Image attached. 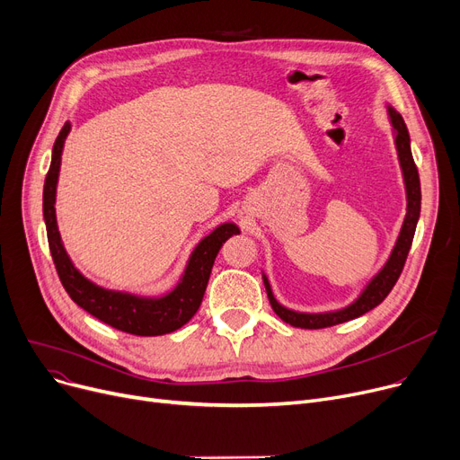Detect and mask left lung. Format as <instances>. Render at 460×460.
I'll list each match as a JSON object with an SVG mask.
<instances>
[{
    "instance_id": "1",
    "label": "left lung",
    "mask_w": 460,
    "mask_h": 460,
    "mask_svg": "<svg viewBox=\"0 0 460 460\" xmlns=\"http://www.w3.org/2000/svg\"><path fill=\"white\" fill-rule=\"evenodd\" d=\"M393 128H395V144H397V153H399V163L402 168V176H404V185H406V217L404 223L399 234V239L395 247L391 251L389 260L385 261V266L382 268V271L367 284V288L363 290V294L352 303L348 305L346 309L342 311H335V313H325V314H305V313H296L290 309H284L282 305L277 303V299L273 297L271 287L266 279V275L261 277L266 284V292L271 303V309L275 311V314L284 320L287 323L294 325V327H301V330H322V327H332L348 320H354L368 311H373L375 307L387 297V294L395 287V282L399 280L406 256L410 252L411 242H413V234H415V226H418V218H420V211H421V185H420V173H418V166L413 163L411 157V149H410V135L406 123L402 119V116L395 111V108H387Z\"/></svg>"
}]
</instances>
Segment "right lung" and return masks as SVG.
Here are the masks:
<instances>
[{"mask_svg": "<svg viewBox=\"0 0 460 460\" xmlns=\"http://www.w3.org/2000/svg\"><path fill=\"white\" fill-rule=\"evenodd\" d=\"M69 130L71 123L67 121L54 142L52 163L45 180V190H42V213H45L49 247L63 288L67 290L78 307L119 332L138 337H157L180 330L199 311L213 261L226 239L239 234V228L232 223H225L206 235L192 251L181 282L163 297H138L97 287L73 266L71 258L63 249L56 223V185L59 176L61 151Z\"/></svg>", "mask_w": 460, "mask_h": 460, "instance_id": "1", "label": "right lung"}]
</instances>
